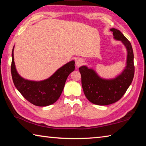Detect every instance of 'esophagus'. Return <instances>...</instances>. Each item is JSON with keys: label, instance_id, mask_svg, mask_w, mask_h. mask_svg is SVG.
<instances>
[{"label": "esophagus", "instance_id": "obj_1", "mask_svg": "<svg viewBox=\"0 0 146 146\" xmlns=\"http://www.w3.org/2000/svg\"><path fill=\"white\" fill-rule=\"evenodd\" d=\"M84 61L82 58H78L77 60H76V66L77 67H80V66H82L83 64Z\"/></svg>", "mask_w": 146, "mask_h": 146}]
</instances>
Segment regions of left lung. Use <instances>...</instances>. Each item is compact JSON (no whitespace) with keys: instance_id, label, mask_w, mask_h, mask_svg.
<instances>
[{"instance_id":"left-lung-1","label":"left lung","mask_w":146,"mask_h":146,"mask_svg":"<svg viewBox=\"0 0 146 146\" xmlns=\"http://www.w3.org/2000/svg\"><path fill=\"white\" fill-rule=\"evenodd\" d=\"M110 30L114 38L122 41L127 49L126 66L122 73L115 78L104 79L92 69L85 66L79 68L85 96L91 103L100 106L111 104L119 100L131 84L135 73L134 55L130 42L118 29Z\"/></svg>"}]
</instances>
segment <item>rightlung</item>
I'll use <instances>...</instances> for the list:
<instances>
[{
    "label": "right lung",
    "mask_w": 146,
    "mask_h": 146,
    "mask_svg": "<svg viewBox=\"0 0 146 146\" xmlns=\"http://www.w3.org/2000/svg\"><path fill=\"white\" fill-rule=\"evenodd\" d=\"M12 51L11 71L14 85L21 95L33 105L49 106L57 100L62 92L66 79L75 70V61L72 60L59 68L52 76L42 81H31L21 77L15 68Z\"/></svg>",
    "instance_id": "obj_1"
}]
</instances>
